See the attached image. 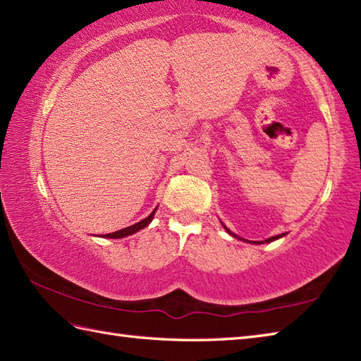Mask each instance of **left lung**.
<instances>
[{
	"instance_id": "8db88e82",
	"label": "left lung",
	"mask_w": 361,
	"mask_h": 361,
	"mask_svg": "<svg viewBox=\"0 0 361 361\" xmlns=\"http://www.w3.org/2000/svg\"><path fill=\"white\" fill-rule=\"evenodd\" d=\"M223 224V223H221ZM223 228H224V231L229 233L231 237H233V238H237V240H241V241H246V243H252V245H263V243H271V241H275V240H279V238H281V237H284L286 235V233H280V235H275V237H271V238H267V240H263V241H250V240H245V238H241V237H238V235H235V233L233 232H231L228 228H226V226L223 224Z\"/></svg>"
}]
</instances>
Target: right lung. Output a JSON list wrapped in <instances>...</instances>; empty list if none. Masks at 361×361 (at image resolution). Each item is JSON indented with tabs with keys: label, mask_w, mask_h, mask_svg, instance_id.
Returning a JSON list of instances; mask_svg holds the SVG:
<instances>
[{
	"label": "right lung",
	"mask_w": 361,
	"mask_h": 361,
	"mask_svg": "<svg viewBox=\"0 0 361 361\" xmlns=\"http://www.w3.org/2000/svg\"><path fill=\"white\" fill-rule=\"evenodd\" d=\"M157 209H158V207L154 209L152 214H150V215L147 216V219L141 220V221H138V223H135V224H132V226H129V228H124V229H120V231L112 232V233H106V235H103V237H104V238H124V237L132 235V233H135V232H138V231H141V229H145L146 226H149L150 221L154 220Z\"/></svg>",
	"instance_id": "right-lung-1"
}]
</instances>
